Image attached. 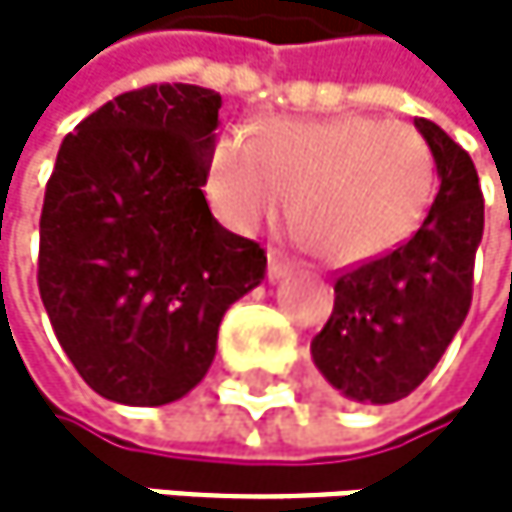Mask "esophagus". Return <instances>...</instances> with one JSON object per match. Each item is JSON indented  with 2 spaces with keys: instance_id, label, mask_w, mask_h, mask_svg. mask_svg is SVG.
<instances>
[{
  "instance_id": "1",
  "label": "esophagus",
  "mask_w": 512,
  "mask_h": 512,
  "mask_svg": "<svg viewBox=\"0 0 512 512\" xmlns=\"http://www.w3.org/2000/svg\"><path fill=\"white\" fill-rule=\"evenodd\" d=\"M291 273V261L288 258H282L279 251H270V264H267V276H270V282H279V279H285Z\"/></svg>"
}]
</instances>
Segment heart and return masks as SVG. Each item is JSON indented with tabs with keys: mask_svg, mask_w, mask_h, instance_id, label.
I'll list each match as a JSON object with an SVG mask.
<instances>
[{
	"mask_svg": "<svg viewBox=\"0 0 512 512\" xmlns=\"http://www.w3.org/2000/svg\"><path fill=\"white\" fill-rule=\"evenodd\" d=\"M291 193V221L319 258L375 261L418 230L433 156L415 128L359 113L270 119L254 137H214L205 196L233 233L279 218Z\"/></svg>",
	"mask_w": 512,
	"mask_h": 512,
	"instance_id": "1",
	"label": "heart"
}]
</instances>
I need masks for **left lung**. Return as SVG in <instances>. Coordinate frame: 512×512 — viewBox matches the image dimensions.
Listing matches in <instances>:
<instances>
[{
    "mask_svg": "<svg viewBox=\"0 0 512 512\" xmlns=\"http://www.w3.org/2000/svg\"><path fill=\"white\" fill-rule=\"evenodd\" d=\"M439 193L421 230L396 251L334 282V310L310 353L328 387L350 402L390 405L418 390L467 319L485 205L473 159L430 119Z\"/></svg>",
    "mask_w": 512,
    "mask_h": 512,
    "instance_id": "obj_1",
    "label": "left lung"
}]
</instances>
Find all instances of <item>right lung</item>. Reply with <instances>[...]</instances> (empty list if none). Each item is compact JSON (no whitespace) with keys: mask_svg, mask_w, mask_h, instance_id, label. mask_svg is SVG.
Instances as JSON below:
<instances>
[{"mask_svg":"<svg viewBox=\"0 0 512 512\" xmlns=\"http://www.w3.org/2000/svg\"><path fill=\"white\" fill-rule=\"evenodd\" d=\"M221 94L147 85L64 137L39 221V294L82 381L110 402L168 405L218 353L230 304L267 254L205 202Z\"/></svg>","mask_w":512,"mask_h":512,"instance_id":"add662e5","label":"right lung"}]
</instances>
